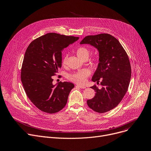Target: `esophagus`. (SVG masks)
<instances>
[{
	"instance_id": "obj_1",
	"label": "esophagus",
	"mask_w": 151,
	"mask_h": 151,
	"mask_svg": "<svg viewBox=\"0 0 151 151\" xmlns=\"http://www.w3.org/2000/svg\"><path fill=\"white\" fill-rule=\"evenodd\" d=\"M76 87H78L81 88H86V87L85 86H83V85H76Z\"/></svg>"
}]
</instances>
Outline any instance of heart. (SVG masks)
I'll return each mask as SVG.
<instances>
[{
  "label": "heart",
  "mask_w": 151,
  "mask_h": 151,
  "mask_svg": "<svg viewBox=\"0 0 151 151\" xmlns=\"http://www.w3.org/2000/svg\"><path fill=\"white\" fill-rule=\"evenodd\" d=\"M76 54L77 56L81 59V60H83L87 58L88 59L90 52V51L88 50V48H87L85 47H79L76 51ZM67 58L68 56H65L64 57L62 64L63 65H65L66 61H67ZM90 71L88 69H82L81 70L77 72H75L72 75H70L69 76V79L76 83H83L86 81V79L87 78L90 76Z\"/></svg>",
  "instance_id": "b5f03b06"
}]
</instances>
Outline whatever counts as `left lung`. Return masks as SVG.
<instances>
[{"label":"left lung","instance_id":"1","mask_svg":"<svg viewBox=\"0 0 151 151\" xmlns=\"http://www.w3.org/2000/svg\"><path fill=\"white\" fill-rule=\"evenodd\" d=\"M80 44H89L99 51V61L92 81L102 85L91 87L96 95L87 100L91 109L98 113L108 112L120 103L127 91L131 79L128 57L120 42L113 36L102 33L85 37Z\"/></svg>","mask_w":151,"mask_h":151}]
</instances>
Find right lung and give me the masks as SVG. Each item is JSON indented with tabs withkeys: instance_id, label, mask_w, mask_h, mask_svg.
<instances>
[{
	"instance_id": "1",
	"label": "right lung",
	"mask_w": 151,
	"mask_h": 151,
	"mask_svg": "<svg viewBox=\"0 0 151 151\" xmlns=\"http://www.w3.org/2000/svg\"><path fill=\"white\" fill-rule=\"evenodd\" d=\"M79 39L55 33L43 35L32 41L25 52L21 79L30 101L40 111L54 114L66 106L74 84L54 85L52 76L61 67V52Z\"/></svg>"
}]
</instances>
